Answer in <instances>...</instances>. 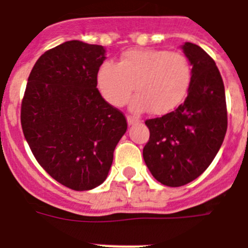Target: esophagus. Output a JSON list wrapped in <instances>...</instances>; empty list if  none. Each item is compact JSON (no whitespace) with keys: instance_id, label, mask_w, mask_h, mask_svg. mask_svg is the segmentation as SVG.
Returning <instances> with one entry per match:
<instances>
[{"instance_id":"34e87169","label":"esophagus","mask_w":248,"mask_h":248,"mask_svg":"<svg viewBox=\"0 0 248 248\" xmlns=\"http://www.w3.org/2000/svg\"><path fill=\"white\" fill-rule=\"evenodd\" d=\"M127 122H128V124H134L137 122H139V119H137L134 116H127Z\"/></svg>"}]
</instances>
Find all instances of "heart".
<instances>
[{
  "label": "heart",
  "instance_id": "1",
  "mask_svg": "<svg viewBox=\"0 0 248 248\" xmlns=\"http://www.w3.org/2000/svg\"><path fill=\"white\" fill-rule=\"evenodd\" d=\"M191 79V62L182 52L134 49L124 51L119 63L102 64L97 84L102 96L115 107L131 99L136 85L138 96L132 102V109L163 115L186 98Z\"/></svg>",
  "mask_w": 248,
  "mask_h": 248
}]
</instances>
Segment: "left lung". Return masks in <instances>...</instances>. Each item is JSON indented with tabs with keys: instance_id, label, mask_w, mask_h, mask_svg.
<instances>
[{
	"instance_id": "left-lung-1",
	"label": "left lung",
	"mask_w": 248,
	"mask_h": 248,
	"mask_svg": "<svg viewBox=\"0 0 248 248\" xmlns=\"http://www.w3.org/2000/svg\"><path fill=\"white\" fill-rule=\"evenodd\" d=\"M192 64L188 94L174 111L150 119L142 149L155 179L169 187L193 181L216 157L228 126L226 93L214 59L193 43L182 46Z\"/></svg>"
}]
</instances>
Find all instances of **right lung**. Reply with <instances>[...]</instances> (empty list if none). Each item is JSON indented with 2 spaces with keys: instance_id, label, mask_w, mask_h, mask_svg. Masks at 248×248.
Wrapping results in <instances>:
<instances>
[{
  "instance_id": "1",
  "label": "right lung",
  "mask_w": 248,
  "mask_h": 248,
  "mask_svg": "<svg viewBox=\"0 0 248 248\" xmlns=\"http://www.w3.org/2000/svg\"><path fill=\"white\" fill-rule=\"evenodd\" d=\"M104 60L103 46L80 41L47 50L32 68L21 102L22 132L37 162L74 191L107 179L127 129L124 112L97 89Z\"/></svg>"
}]
</instances>
